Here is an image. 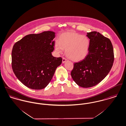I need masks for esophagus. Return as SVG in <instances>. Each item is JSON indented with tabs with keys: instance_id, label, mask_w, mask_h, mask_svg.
<instances>
[{
	"instance_id": "34e87169",
	"label": "esophagus",
	"mask_w": 126,
	"mask_h": 126,
	"mask_svg": "<svg viewBox=\"0 0 126 126\" xmlns=\"http://www.w3.org/2000/svg\"><path fill=\"white\" fill-rule=\"evenodd\" d=\"M66 61H67V59H66V58H65L64 57L63 58V60H62L63 63H64Z\"/></svg>"
}]
</instances>
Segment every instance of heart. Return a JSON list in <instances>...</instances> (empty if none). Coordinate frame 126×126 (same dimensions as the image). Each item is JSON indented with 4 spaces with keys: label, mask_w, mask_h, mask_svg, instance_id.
<instances>
[{
    "label": "heart",
    "mask_w": 126,
    "mask_h": 126,
    "mask_svg": "<svg viewBox=\"0 0 126 126\" xmlns=\"http://www.w3.org/2000/svg\"><path fill=\"white\" fill-rule=\"evenodd\" d=\"M90 40L87 36L74 31H68L60 35L55 43L58 52L65 50L67 57L75 62L80 61L87 56L89 52Z\"/></svg>",
    "instance_id": "1"
}]
</instances>
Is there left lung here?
<instances>
[{
  "mask_svg": "<svg viewBox=\"0 0 126 126\" xmlns=\"http://www.w3.org/2000/svg\"><path fill=\"white\" fill-rule=\"evenodd\" d=\"M90 39L88 54L84 59L75 63L71 77L80 87H93L106 77L114 61V49L110 40L99 32L87 33Z\"/></svg>",
  "mask_w": 126,
  "mask_h": 126,
  "instance_id": "left-lung-1",
  "label": "left lung"
}]
</instances>
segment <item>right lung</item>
Wrapping results in <instances>:
<instances>
[{
	"instance_id": "right-lung-1",
	"label": "right lung",
	"mask_w": 126,
	"mask_h": 126,
	"mask_svg": "<svg viewBox=\"0 0 126 126\" xmlns=\"http://www.w3.org/2000/svg\"><path fill=\"white\" fill-rule=\"evenodd\" d=\"M55 33L28 34L15 43L12 52L13 71L24 85L33 90L44 89L51 80L61 57H53Z\"/></svg>"
}]
</instances>
